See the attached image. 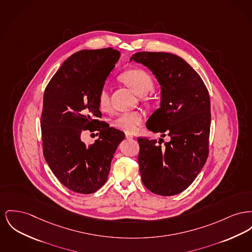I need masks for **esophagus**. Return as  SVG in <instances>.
<instances>
[{"mask_svg": "<svg viewBox=\"0 0 252 252\" xmlns=\"http://www.w3.org/2000/svg\"><path fill=\"white\" fill-rule=\"evenodd\" d=\"M126 139H133V135L130 133H126Z\"/></svg>", "mask_w": 252, "mask_h": 252, "instance_id": "34e87169", "label": "esophagus"}]
</instances>
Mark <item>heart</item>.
<instances>
[{
	"mask_svg": "<svg viewBox=\"0 0 252 252\" xmlns=\"http://www.w3.org/2000/svg\"><path fill=\"white\" fill-rule=\"evenodd\" d=\"M120 80L126 84L128 88L133 90L139 96H145L150 92L154 83L151 76L147 71L140 68L129 69L120 75ZM98 104L101 110L106 111L110 107V98L107 89H101L98 96ZM145 114L142 111H129L119 114L113 120V126L115 128L126 132H133L138 126L143 123Z\"/></svg>",
	"mask_w": 252,
	"mask_h": 252,
	"instance_id": "b5f03b06",
	"label": "heart"
}]
</instances>
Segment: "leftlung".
<instances>
[{
    "instance_id": "obj_1",
    "label": "left lung",
    "mask_w": 252,
    "mask_h": 252,
    "mask_svg": "<svg viewBox=\"0 0 252 252\" xmlns=\"http://www.w3.org/2000/svg\"><path fill=\"white\" fill-rule=\"evenodd\" d=\"M130 61L148 66L161 86L160 107L147 127L161 137H139L138 163L143 184L151 192L172 196L188 189L202 170L208 156L210 100L200 75L177 55L137 52Z\"/></svg>"
}]
</instances>
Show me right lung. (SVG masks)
Returning a JSON list of instances; mask_svg holds the SVG:
<instances>
[{"instance_id": "right-lung-1", "label": "right lung", "mask_w": 252, "mask_h": 252, "mask_svg": "<svg viewBox=\"0 0 252 252\" xmlns=\"http://www.w3.org/2000/svg\"><path fill=\"white\" fill-rule=\"evenodd\" d=\"M120 58L111 47L81 50L65 60L44 94L41 117L45 161L68 189L90 194L107 180L110 163L125 133L98 119V96ZM85 130L100 131L93 144L80 140Z\"/></svg>"}]
</instances>
